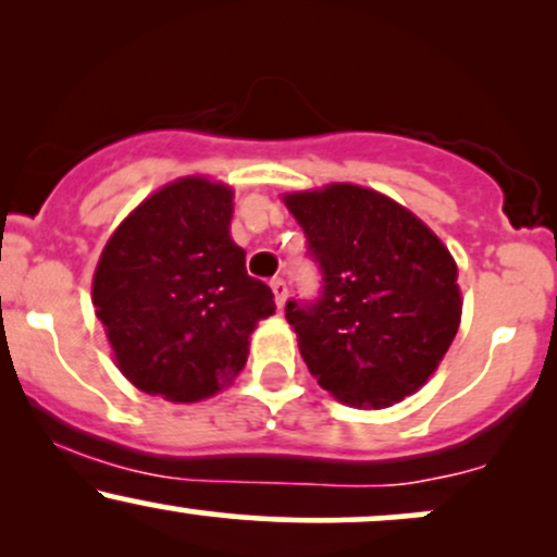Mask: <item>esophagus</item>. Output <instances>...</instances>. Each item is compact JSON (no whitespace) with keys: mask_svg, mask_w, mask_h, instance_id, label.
Segmentation results:
<instances>
[{"mask_svg":"<svg viewBox=\"0 0 557 557\" xmlns=\"http://www.w3.org/2000/svg\"><path fill=\"white\" fill-rule=\"evenodd\" d=\"M270 287H272V293H274V304H277V309H283L285 298H287V285H285V280H283V277H274L272 283H270Z\"/></svg>","mask_w":557,"mask_h":557,"instance_id":"esophagus-1","label":"esophagus"}]
</instances>
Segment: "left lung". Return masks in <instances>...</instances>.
I'll return each instance as SVG.
<instances>
[{"label":"left lung","mask_w":557,"mask_h":557,"mask_svg":"<svg viewBox=\"0 0 557 557\" xmlns=\"http://www.w3.org/2000/svg\"><path fill=\"white\" fill-rule=\"evenodd\" d=\"M322 272L317 300H287L309 372L337 400L385 408L417 393L461 324L458 267L393 198L350 183L287 194Z\"/></svg>","instance_id":"obj_1"}]
</instances>
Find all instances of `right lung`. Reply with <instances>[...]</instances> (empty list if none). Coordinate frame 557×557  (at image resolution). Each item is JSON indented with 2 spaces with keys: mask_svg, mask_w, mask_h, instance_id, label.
Listing matches in <instances>:
<instances>
[{
  "mask_svg": "<svg viewBox=\"0 0 557 557\" xmlns=\"http://www.w3.org/2000/svg\"><path fill=\"white\" fill-rule=\"evenodd\" d=\"M233 190L181 177L138 203L112 233L91 300L120 372L172 403L212 398L248 359L274 293L248 277L230 238Z\"/></svg>",
  "mask_w": 557,
  "mask_h": 557,
  "instance_id": "add662e5",
  "label": "right lung"
}]
</instances>
